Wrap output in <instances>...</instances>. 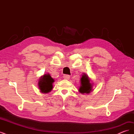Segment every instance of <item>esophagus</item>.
<instances>
[{
    "mask_svg": "<svg viewBox=\"0 0 134 134\" xmlns=\"http://www.w3.org/2000/svg\"><path fill=\"white\" fill-rule=\"evenodd\" d=\"M63 77H64V78L65 79H70V75H67V74L64 75Z\"/></svg>",
    "mask_w": 134,
    "mask_h": 134,
    "instance_id": "34e87169",
    "label": "esophagus"
}]
</instances>
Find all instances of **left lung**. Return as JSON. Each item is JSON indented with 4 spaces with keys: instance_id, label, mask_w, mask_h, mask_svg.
<instances>
[{
    "instance_id": "8db88e82",
    "label": "left lung",
    "mask_w": 134,
    "mask_h": 134,
    "mask_svg": "<svg viewBox=\"0 0 134 134\" xmlns=\"http://www.w3.org/2000/svg\"><path fill=\"white\" fill-rule=\"evenodd\" d=\"M80 86L79 89L80 93L84 94V93H90L92 91L93 84L91 83V80L89 78L88 76L84 74L80 79Z\"/></svg>"
}]
</instances>
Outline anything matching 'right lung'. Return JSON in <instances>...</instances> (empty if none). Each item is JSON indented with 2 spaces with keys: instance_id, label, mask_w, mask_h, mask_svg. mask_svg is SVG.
Wrapping results in <instances>:
<instances>
[{
  "instance_id": "add662e5",
  "label": "right lung",
  "mask_w": 134,
  "mask_h": 134,
  "mask_svg": "<svg viewBox=\"0 0 134 134\" xmlns=\"http://www.w3.org/2000/svg\"><path fill=\"white\" fill-rule=\"evenodd\" d=\"M54 82V79L48 73L40 77L38 83L40 92L43 93H47L51 92L53 88L52 83Z\"/></svg>"
}]
</instances>
